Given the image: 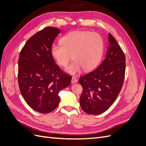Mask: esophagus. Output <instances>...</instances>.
I'll use <instances>...</instances> for the list:
<instances>
[{"label":"esophagus","mask_w":146,"mask_h":146,"mask_svg":"<svg viewBox=\"0 0 146 146\" xmlns=\"http://www.w3.org/2000/svg\"><path fill=\"white\" fill-rule=\"evenodd\" d=\"M77 82V79L75 78V77H72V79H71V82L72 83H76Z\"/></svg>","instance_id":"obj_1"}]
</instances>
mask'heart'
I'll return each instance as SVG.
<instances>
[{"label":"heart","instance_id":"b5f03b06","mask_svg":"<svg viewBox=\"0 0 146 146\" xmlns=\"http://www.w3.org/2000/svg\"><path fill=\"white\" fill-rule=\"evenodd\" d=\"M60 44L51 48L52 55L58 65L66 68L72 58L73 63L67 68L70 74L84 69L92 70L99 64L104 52V41L99 33L89 31H74L66 35Z\"/></svg>","mask_w":146,"mask_h":146}]
</instances>
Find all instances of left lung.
<instances>
[{"label": "left lung", "mask_w": 146, "mask_h": 146, "mask_svg": "<svg viewBox=\"0 0 146 146\" xmlns=\"http://www.w3.org/2000/svg\"><path fill=\"white\" fill-rule=\"evenodd\" d=\"M105 58L92 72L80 77L83 87L81 108L88 114L97 115L106 111L116 100L122 87L125 72V56L111 33Z\"/></svg>", "instance_id": "obj_1"}]
</instances>
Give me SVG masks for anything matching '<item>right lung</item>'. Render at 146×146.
<instances>
[{"label":"right lung","mask_w":146,"mask_h":146,"mask_svg":"<svg viewBox=\"0 0 146 146\" xmlns=\"http://www.w3.org/2000/svg\"><path fill=\"white\" fill-rule=\"evenodd\" d=\"M60 29L48 27L30 37L21 50L18 84L21 93L33 110L48 113L56 108L59 92L70 84L72 76L55 63L51 53Z\"/></svg>","instance_id":"right-lung-1"}]
</instances>
